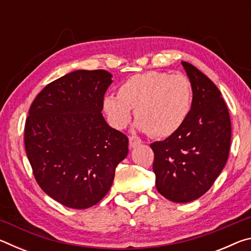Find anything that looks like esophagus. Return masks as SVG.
I'll use <instances>...</instances> for the list:
<instances>
[{
	"label": "esophagus",
	"instance_id": "obj_1",
	"mask_svg": "<svg viewBox=\"0 0 251 251\" xmlns=\"http://www.w3.org/2000/svg\"><path fill=\"white\" fill-rule=\"evenodd\" d=\"M141 143H142L141 139L135 137V136H130L129 137V147L130 148H135L136 146H138Z\"/></svg>",
	"mask_w": 251,
	"mask_h": 251
}]
</instances>
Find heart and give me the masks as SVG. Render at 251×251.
Wrapping results in <instances>:
<instances>
[{
  "label": "heart",
  "instance_id": "b5f03b06",
  "mask_svg": "<svg viewBox=\"0 0 251 251\" xmlns=\"http://www.w3.org/2000/svg\"><path fill=\"white\" fill-rule=\"evenodd\" d=\"M117 95H106L101 101L109 124L116 129L126 128L135 110L137 128L157 138L179 130L192 109V86L181 74H136L121 84Z\"/></svg>",
  "mask_w": 251,
  "mask_h": 251
}]
</instances>
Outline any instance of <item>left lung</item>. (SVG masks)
Returning a JSON list of instances; mask_svg holds the SVG:
<instances>
[{
    "label": "left lung",
    "instance_id": "left-lung-1",
    "mask_svg": "<svg viewBox=\"0 0 251 251\" xmlns=\"http://www.w3.org/2000/svg\"><path fill=\"white\" fill-rule=\"evenodd\" d=\"M181 65L192 85V109L179 130L151 144L156 188L174 202L193 201L209 190L226 165L231 141L222 93L194 65Z\"/></svg>",
    "mask_w": 251,
    "mask_h": 251
}]
</instances>
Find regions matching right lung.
<instances>
[{
    "label": "right lung",
    "instance_id": "obj_1",
    "mask_svg": "<svg viewBox=\"0 0 251 251\" xmlns=\"http://www.w3.org/2000/svg\"><path fill=\"white\" fill-rule=\"evenodd\" d=\"M112 77L104 70L74 71L46 85L28 110L24 144L34 177L65 207L86 209L101 201L128 154L127 136L101 114Z\"/></svg>",
    "mask_w": 251,
    "mask_h": 251
}]
</instances>
